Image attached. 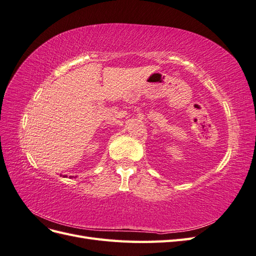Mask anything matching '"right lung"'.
<instances>
[{"label": "right lung", "instance_id": "right-lung-1", "mask_svg": "<svg viewBox=\"0 0 256 256\" xmlns=\"http://www.w3.org/2000/svg\"><path fill=\"white\" fill-rule=\"evenodd\" d=\"M64 177H66V176H64Z\"/></svg>", "mask_w": 256, "mask_h": 256}]
</instances>
